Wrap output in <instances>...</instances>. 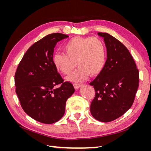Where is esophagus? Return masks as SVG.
Wrapping results in <instances>:
<instances>
[{"instance_id": "1", "label": "esophagus", "mask_w": 151, "mask_h": 151, "mask_svg": "<svg viewBox=\"0 0 151 151\" xmlns=\"http://www.w3.org/2000/svg\"><path fill=\"white\" fill-rule=\"evenodd\" d=\"M83 85V84H81V83H74V88L76 89H78L80 88V87H81Z\"/></svg>"}]
</instances>
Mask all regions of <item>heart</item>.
<instances>
[{"label": "heart", "mask_w": 151, "mask_h": 151, "mask_svg": "<svg viewBox=\"0 0 151 151\" xmlns=\"http://www.w3.org/2000/svg\"><path fill=\"white\" fill-rule=\"evenodd\" d=\"M65 53H55L52 60L57 69L68 75L74 69L76 62L78 68L67 77L72 82H80L91 76L98 75L105 65L106 50L103 41L96 37L72 38L63 47Z\"/></svg>", "instance_id": "heart-1"}]
</instances>
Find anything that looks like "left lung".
<instances>
[{
	"label": "left lung",
	"instance_id": "left-lung-1",
	"mask_svg": "<svg viewBox=\"0 0 151 151\" xmlns=\"http://www.w3.org/2000/svg\"><path fill=\"white\" fill-rule=\"evenodd\" d=\"M98 35L104 38L107 60L103 70L89 83L95 90L90 111L95 119L109 122L122 116L133 104L139 72L124 45L108 33Z\"/></svg>",
	"mask_w": 151,
	"mask_h": 151
}]
</instances>
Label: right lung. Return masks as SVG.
<instances>
[{"label": "right lung", "instance_id": "right-lung-1", "mask_svg": "<svg viewBox=\"0 0 151 151\" xmlns=\"http://www.w3.org/2000/svg\"><path fill=\"white\" fill-rule=\"evenodd\" d=\"M68 36L50 34L29 48L17 68L14 81L16 93L22 108L39 122L51 124L65 113L67 99L75 89L70 82H64L53 63L54 48ZM61 86L55 88L57 85Z\"/></svg>", "mask_w": 151, "mask_h": 151}]
</instances>
